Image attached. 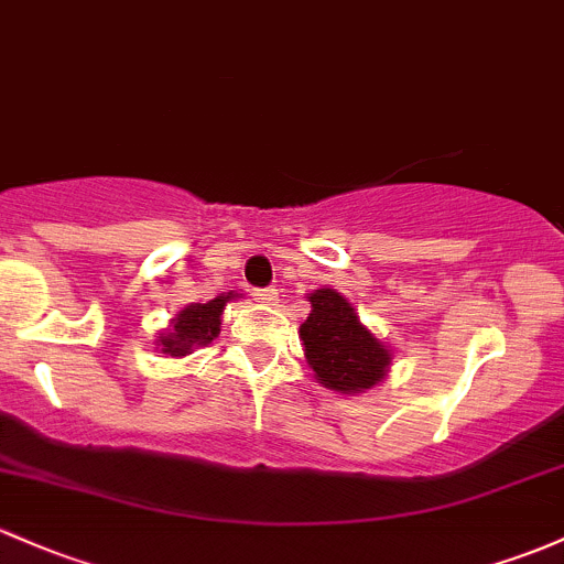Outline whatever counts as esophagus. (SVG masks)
<instances>
[{
	"label": "esophagus",
	"mask_w": 564,
	"mask_h": 564,
	"mask_svg": "<svg viewBox=\"0 0 564 564\" xmlns=\"http://www.w3.org/2000/svg\"><path fill=\"white\" fill-rule=\"evenodd\" d=\"M256 299L260 301V304H265V306H276L280 304V293H276V290H256Z\"/></svg>",
	"instance_id": "obj_1"
}]
</instances>
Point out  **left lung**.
Masks as SVG:
<instances>
[{
    "label": "left lung",
    "instance_id": "left-lung-1",
    "mask_svg": "<svg viewBox=\"0 0 564 564\" xmlns=\"http://www.w3.org/2000/svg\"><path fill=\"white\" fill-rule=\"evenodd\" d=\"M312 312L301 323V341L314 379L341 395H360L387 379L392 349L360 323L357 308L338 290L306 293Z\"/></svg>",
    "mask_w": 564,
    "mask_h": 564
}]
</instances>
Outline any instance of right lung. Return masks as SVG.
Returning a JSON list of instances; mask_svg holds the SVG:
<instances>
[{
  "instance_id": "1",
  "label": "right lung",
  "mask_w": 564,
  "mask_h": 564,
  "mask_svg": "<svg viewBox=\"0 0 564 564\" xmlns=\"http://www.w3.org/2000/svg\"><path fill=\"white\" fill-rule=\"evenodd\" d=\"M241 299V293H220L207 304H187L169 319V325L155 336V349L161 357H180L196 352L198 347H207L217 338L223 325V308L231 301Z\"/></svg>"
}]
</instances>
